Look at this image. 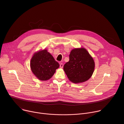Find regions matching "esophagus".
<instances>
[{
  "instance_id": "34e87169",
  "label": "esophagus",
  "mask_w": 124,
  "mask_h": 124,
  "mask_svg": "<svg viewBox=\"0 0 124 124\" xmlns=\"http://www.w3.org/2000/svg\"><path fill=\"white\" fill-rule=\"evenodd\" d=\"M60 67L61 68H62L63 67V64L62 63H60Z\"/></svg>"
}]
</instances>
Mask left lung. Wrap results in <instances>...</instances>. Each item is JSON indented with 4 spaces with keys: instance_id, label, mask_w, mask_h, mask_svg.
<instances>
[{
    "instance_id": "1",
    "label": "left lung",
    "mask_w": 124,
    "mask_h": 124,
    "mask_svg": "<svg viewBox=\"0 0 124 124\" xmlns=\"http://www.w3.org/2000/svg\"><path fill=\"white\" fill-rule=\"evenodd\" d=\"M94 69L93 58L84 48L73 49L69 55V61L63 66V70L69 79L78 83L88 80Z\"/></svg>"
}]
</instances>
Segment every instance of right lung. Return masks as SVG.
<instances>
[{"mask_svg": "<svg viewBox=\"0 0 124 124\" xmlns=\"http://www.w3.org/2000/svg\"><path fill=\"white\" fill-rule=\"evenodd\" d=\"M59 66V63L46 49L35 53L31 61V69L40 80L50 79Z\"/></svg>", "mask_w": 124, "mask_h": 124, "instance_id": "add662e5", "label": "right lung"}]
</instances>
